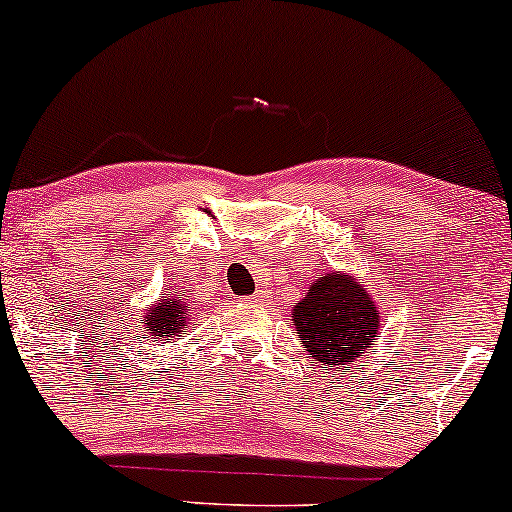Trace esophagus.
Here are the masks:
<instances>
[{
	"instance_id": "obj_1",
	"label": "esophagus",
	"mask_w": 512,
	"mask_h": 512,
	"mask_svg": "<svg viewBox=\"0 0 512 512\" xmlns=\"http://www.w3.org/2000/svg\"><path fill=\"white\" fill-rule=\"evenodd\" d=\"M243 302H248V304H260V302H264V295H262V293L248 295V297H243Z\"/></svg>"
}]
</instances>
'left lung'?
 I'll return each mask as SVG.
<instances>
[{
  "label": "left lung",
  "mask_w": 512,
  "mask_h": 512,
  "mask_svg": "<svg viewBox=\"0 0 512 512\" xmlns=\"http://www.w3.org/2000/svg\"><path fill=\"white\" fill-rule=\"evenodd\" d=\"M378 321L371 295L342 274L321 276L293 309L302 345L321 368H349L364 357L366 347L378 338Z\"/></svg>",
  "instance_id": "left-lung-1"
}]
</instances>
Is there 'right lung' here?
Returning a JSON list of instances; mask_svg holds the SVG:
<instances>
[{"label":"right lung","mask_w":512,"mask_h":512,"mask_svg":"<svg viewBox=\"0 0 512 512\" xmlns=\"http://www.w3.org/2000/svg\"><path fill=\"white\" fill-rule=\"evenodd\" d=\"M146 319V328L153 335L155 340H163V338H184L186 326L184 323L189 321V314H186L184 304L179 300H160L155 307L148 309V314L144 316Z\"/></svg>","instance_id":"1"}]
</instances>
